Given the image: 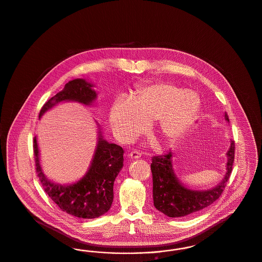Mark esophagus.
Segmentation results:
<instances>
[{
	"instance_id": "obj_1",
	"label": "esophagus",
	"mask_w": 262,
	"mask_h": 262,
	"mask_svg": "<svg viewBox=\"0 0 262 262\" xmlns=\"http://www.w3.org/2000/svg\"><path fill=\"white\" fill-rule=\"evenodd\" d=\"M129 158H132V159H138V158H140L141 157V154L138 152V151H133V152H130L129 153Z\"/></svg>"
}]
</instances>
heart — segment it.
Masks as SVG:
<instances>
[{
	"mask_svg": "<svg viewBox=\"0 0 262 262\" xmlns=\"http://www.w3.org/2000/svg\"><path fill=\"white\" fill-rule=\"evenodd\" d=\"M199 96L169 83L138 89L130 103L116 102L110 111V123L116 136L129 141L145 129V124L157 121L163 140L173 143L193 125L200 110Z\"/></svg>",
	"mask_w": 262,
	"mask_h": 262,
	"instance_id": "1",
	"label": "heart"
}]
</instances>
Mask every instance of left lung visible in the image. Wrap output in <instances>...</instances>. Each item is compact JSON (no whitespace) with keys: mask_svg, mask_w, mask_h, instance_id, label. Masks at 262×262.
Returning a JSON list of instances; mask_svg holds the SVG:
<instances>
[{"mask_svg":"<svg viewBox=\"0 0 262 262\" xmlns=\"http://www.w3.org/2000/svg\"><path fill=\"white\" fill-rule=\"evenodd\" d=\"M225 120L229 117L225 113ZM226 173L219 184L209 189H190L185 187L173 168V152L154 156L151 163L153 179V202L157 210L172 218L191 216L211 205L221 195L232 172L235 158V142L231 140L230 148L226 153Z\"/></svg>","mask_w":262,"mask_h":262,"instance_id":"obj_1","label":"left lung"}]
</instances>
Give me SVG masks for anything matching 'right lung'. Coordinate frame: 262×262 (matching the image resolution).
<instances>
[{"label": "right lung", "instance_id": "1", "mask_svg": "<svg viewBox=\"0 0 262 262\" xmlns=\"http://www.w3.org/2000/svg\"><path fill=\"white\" fill-rule=\"evenodd\" d=\"M95 85L83 78L69 81L62 91L48 100L39 113V119L62 102H77L92 106L97 99ZM98 126V141L88 172L74 184L62 185L50 181L40 164L37 138L34 137L33 151L39 181L45 192L62 211L78 218L94 219L109 211L114 199V182L124 166V149L103 138Z\"/></svg>", "mask_w": 262, "mask_h": 262}]
</instances>
